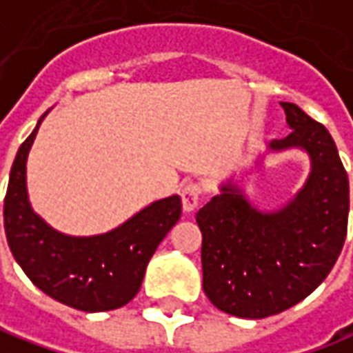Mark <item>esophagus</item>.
<instances>
[{
  "label": "esophagus",
  "mask_w": 353,
  "mask_h": 353,
  "mask_svg": "<svg viewBox=\"0 0 353 353\" xmlns=\"http://www.w3.org/2000/svg\"><path fill=\"white\" fill-rule=\"evenodd\" d=\"M199 197H201V185L199 183H188L181 190V205L185 213L195 211V207L199 205Z\"/></svg>",
  "instance_id": "34e87169"
}]
</instances>
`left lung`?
I'll use <instances>...</instances> for the list:
<instances>
[{
	"label": "left lung",
	"instance_id": "left-lung-1",
	"mask_svg": "<svg viewBox=\"0 0 353 353\" xmlns=\"http://www.w3.org/2000/svg\"><path fill=\"white\" fill-rule=\"evenodd\" d=\"M290 134L268 152L299 148L310 158L306 183L286 205L261 211L233 179L203 205V290L237 318H267L299 304L328 276L344 247L350 183L330 132L292 102H281Z\"/></svg>",
	"mask_w": 353,
	"mask_h": 353
}]
</instances>
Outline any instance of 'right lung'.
<instances>
[{
    "label": "right lung",
    "mask_w": 353,
    "mask_h": 353,
    "mask_svg": "<svg viewBox=\"0 0 353 353\" xmlns=\"http://www.w3.org/2000/svg\"><path fill=\"white\" fill-rule=\"evenodd\" d=\"M47 112L11 165L3 203L9 249L31 283L51 299L83 312L114 310L138 294L152 254L181 217V199H158L102 235L59 233L33 211L27 195V156Z\"/></svg>",
    "instance_id": "obj_1"
}]
</instances>
